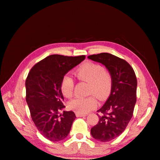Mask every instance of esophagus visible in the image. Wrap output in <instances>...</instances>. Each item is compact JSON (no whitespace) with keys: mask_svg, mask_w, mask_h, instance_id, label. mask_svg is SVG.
Here are the masks:
<instances>
[{"mask_svg":"<svg viewBox=\"0 0 160 160\" xmlns=\"http://www.w3.org/2000/svg\"><path fill=\"white\" fill-rule=\"evenodd\" d=\"M76 116H77V117H85V116H86V114L80 113H76Z\"/></svg>","mask_w":160,"mask_h":160,"instance_id":"esophagus-1","label":"esophagus"}]
</instances>
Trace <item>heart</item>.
Listing matches in <instances>:
<instances>
[{
  "label": "heart",
  "mask_w": 160,
  "mask_h": 160,
  "mask_svg": "<svg viewBox=\"0 0 160 160\" xmlns=\"http://www.w3.org/2000/svg\"><path fill=\"white\" fill-rule=\"evenodd\" d=\"M75 76L81 81L88 83V93L92 94L87 98H77L69 102V107L77 113H86L97 107L98 101L104 99L109 95L112 86V76L110 72L98 63L86 62L81 65L74 72ZM62 95L71 98L74 92V82L69 76L63 77L60 84Z\"/></svg>",
  "instance_id": "heart-1"
}]
</instances>
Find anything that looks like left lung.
Here are the masks:
<instances>
[{"instance_id": "left-lung-1", "label": "left lung", "mask_w": 160, "mask_h": 160, "mask_svg": "<svg viewBox=\"0 0 160 160\" xmlns=\"http://www.w3.org/2000/svg\"><path fill=\"white\" fill-rule=\"evenodd\" d=\"M88 58L104 65L112 76L111 94L98 111L99 122L90 130L95 139L108 142L125 131L133 116L137 102V77L125 60L111 53L93 54Z\"/></svg>"}]
</instances>
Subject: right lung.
<instances>
[{"label":"right lung","mask_w":160,"mask_h":160,"mask_svg":"<svg viewBox=\"0 0 160 160\" xmlns=\"http://www.w3.org/2000/svg\"><path fill=\"white\" fill-rule=\"evenodd\" d=\"M85 56L53 54L36 63L26 79V100L33 122L40 134L52 141H62L76 118L73 111H60L65 107L60 88L65 74L85 59Z\"/></svg>","instance_id":"right-lung-1"}]
</instances>
